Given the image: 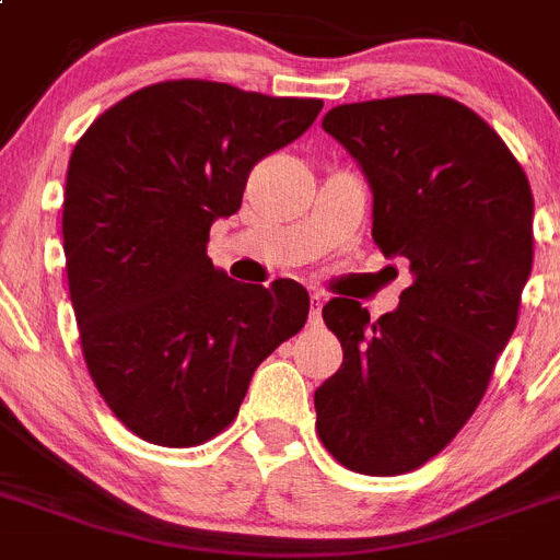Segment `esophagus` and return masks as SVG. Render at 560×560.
I'll use <instances>...</instances> for the list:
<instances>
[{"instance_id":"esophagus-1","label":"esophagus","mask_w":560,"mask_h":560,"mask_svg":"<svg viewBox=\"0 0 560 560\" xmlns=\"http://www.w3.org/2000/svg\"><path fill=\"white\" fill-rule=\"evenodd\" d=\"M320 320H323V298L315 292V295L310 298V326H320Z\"/></svg>"}]
</instances>
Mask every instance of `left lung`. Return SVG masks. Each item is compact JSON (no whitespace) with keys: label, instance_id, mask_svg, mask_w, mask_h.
Segmentation results:
<instances>
[{"label":"left lung","instance_id":"obj_1","mask_svg":"<svg viewBox=\"0 0 560 560\" xmlns=\"http://www.w3.org/2000/svg\"><path fill=\"white\" fill-rule=\"evenodd\" d=\"M323 129L368 176L375 245L415 281L378 320L351 298L323 306L342 368L315 392L317 436L353 472L404 475L451 445L514 334L533 192L503 138L456 98L339 104Z\"/></svg>","mask_w":560,"mask_h":560}]
</instances>
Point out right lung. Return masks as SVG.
Listing matches in <instances>:
<instances>
[{"mask_svg":"<svg viewBox=\"0 0 560 560\" xmlns=\"http://www.w3.org/2000/svg\"><path fill=\"white\" fill-rule=\"evenodd\" d=\"M320 109V98L171 80L113 104L77 140L62 250L82 357L104 404L151 445L221 433L254 370L304 328V287L240 284L207 243L240 209L256 162Z\"/></svg>","mask_w":560,"mask_h":560,"instance_id":"obj_1","label":"right lung"}]
</instances>
